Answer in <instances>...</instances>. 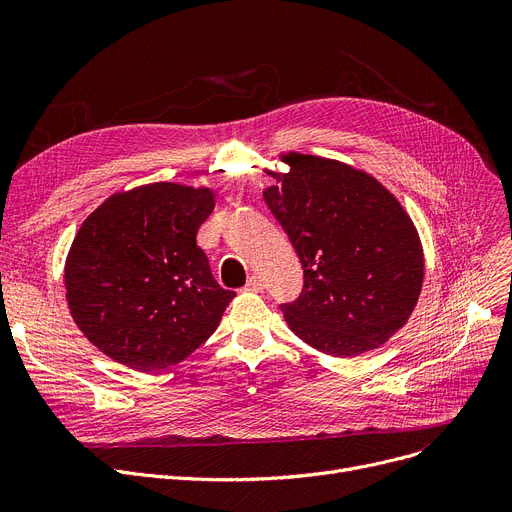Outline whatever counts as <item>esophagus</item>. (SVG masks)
<instances>
[{"mask_svg": "<svg viewBox=\"0 0 512 512\" xmlns=\"http://www.w3.org/2000/svg\"><path fill=\"white\" fill-rule=\"evenodd\" d=\"M242 290H245V292H261L263 290V280L259 276H251Z\"/></svg>", "mask_w": 512, "mask_h": 512, "instance_id": "obj_1", "label": "esophagus"}]
</instances>
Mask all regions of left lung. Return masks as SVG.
Here are the masks:
<instances>
[{
    "mask_svg": "<svg viewBox=\"0 0 512 512\" xmlns=\"http://www.w3.org/2000/svg\"><path fill=\"white\" fill-rule=\"evenodd\" d=\"M288 172L263 199L297 251L305 286L284 305L290 330L317 351L357 357L407 324L423 286V247L411 215L388 188L344 161L278 155Z\"/></svg>",
    "mask_w": 512,
    "mask_h": 512,
    "instance_id": "1",
    "label": "left lung"
}]
</instances>
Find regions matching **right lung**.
<instances>
[{
	"label": "right lung",
	"mask_w": 512,
	"mask_h": 512,
	"mask_svg": "<svg viewBox=\"0 0 512 512\" xmlns=\"http://www.w3.org/2000/svg\"><path fill=\"white\" fill-rule=\"evenodd\" d=\"M209 186L151 182L107 197L78 228L64 265L66 303L103 355L137 371L180 363L236 297L213 280L197 230Z\"/></svg>",
	"instance_id": "add662e5"
}]
</instances>
